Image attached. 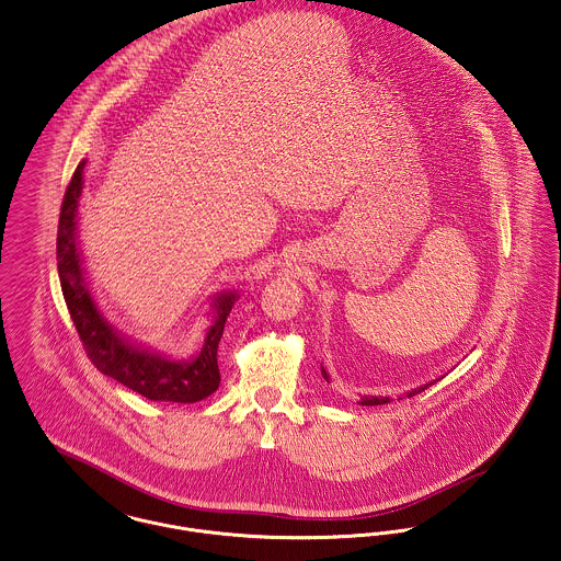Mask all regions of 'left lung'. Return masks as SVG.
<instances>
[{"label": "left lung", "instance_id": "obj_1", "mask_svg": "<svg viewBox=\"0 0 561 561\" xmlns=\"http://www.w3.org/2000/svg\"><path fill=\"white\" fill-rule=\"evenodd\" d=\"M322 375H324V379L329 381V375H327V370L322 368ZM428 386H424V388H417L415 392H409V396H415L420 394V392H424V390H428ZM386 402H390V398H379V396H370V398H363L360 400V404H364V407H373V404H386Z\"/></svg>", "mask_w": 561, "mask_h": 561}]
</instances>
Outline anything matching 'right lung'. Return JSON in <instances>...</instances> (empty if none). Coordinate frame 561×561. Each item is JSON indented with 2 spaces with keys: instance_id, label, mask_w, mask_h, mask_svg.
I'll use <instances>...</instances> for the list:
<instances>
[{
  "instance_id": "add662e5",
  "label": "right lung",
  "mask_w": 561,
  "mask_h": 561,
  "mask_svg": "<svg viewBox=\"0 0 561 561\" xmlns=\"http://www.w3.org/2000/svg\"><path fill=\"white\" fill-rule=\"evenodd\" d=\"M82 171L84 161L76 167L61 203L57 231V261L67 309L87 356L103 375L116 379L133 392L146 396L150 400L197 402L214 394L220 386L218 343L222 339L225 324L237 295L229 293L216 300V322L207 332L205 345L193 363H173L163 356L137 350L125 343L101 318L100 309L95 307V300L87 288L80 266V256L76 248V211L78 197L82 191Z\"/></svg>"
}]
</instances>
